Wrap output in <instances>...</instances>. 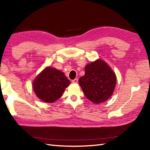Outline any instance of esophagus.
<instances>
[{
  "mask_svg": "<svg viewBox=\"0 0 150 150\" xmlns=\"http://www.w3.org/2000/svg\"><path fill=\"white\" fill-rule=\"evenodd\" d=\"M73 83H78V79H75L72 81Z\"/></svg>",
  "mask_w": 150,
  "mask_h": 150,
  "instance_id": "obj_1",
  "label": "esophagus"
}]
</instances>
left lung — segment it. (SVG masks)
I'll return each mask as SVG.
<instances>
[{"instance_id": "8db88e82", "label": "left lung", "mask_w": 150, "mask_h": 150, "mask_svg": "<svg viewBox=\"0 0 150 150\" xmlns=\"http://www.w3.org/2000/svg\"><path fill=\"white\" fill-rule=\"evenodd\" d=\"M79 78L80 87L88 100L95 104L105 102L112 95L116 84L115 73L105 61L98 59L85 67Z\"/></svg>"}]
</instances>
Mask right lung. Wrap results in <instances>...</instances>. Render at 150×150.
<instances>
[{"label":"right lung","mask_w":150,"mask_h":150,"mask_svg":"<svg viewBox=\"0 0 150 150\" xmlns=\"http://www.w3.org/2000/svg\"><path fill=\"white\" fill-rule=\"evenodd\" d=\"M70 85L64 73L50 66L46 67L33 81V90L37 97L45 103H52L59 99Z\"/></svg>","instance_id":"obj_1"}]
</instances>
